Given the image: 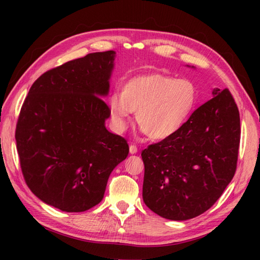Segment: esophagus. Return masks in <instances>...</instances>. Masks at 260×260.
Returning a JSON list of instances; mask_svg holds the SVG:
<instances>
[{
	"instance_id": "esophagus-1",
	"label": "esophagus",
	"mask_w": 260,
	"mask_h": 260,
	"mask_svg": "<svg viewBox=\"0 0 260 260\" xmlns=\"http://www.w3.org/2000/svg\"><path fill=\"white\" fill-rule=\"evenodd\" d=\"M129 152L132 153V155H134V153L138 152V147H136L135 144H131V146H129Z\"/></svg>"
}]
</instances>
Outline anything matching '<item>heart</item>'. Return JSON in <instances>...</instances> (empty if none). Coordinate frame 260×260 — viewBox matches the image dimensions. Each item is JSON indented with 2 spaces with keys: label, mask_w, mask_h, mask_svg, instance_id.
<instances>
[{
  "label": "heart",
  "mask_w": 260,
  "mask_h": 260,
  "mask_svg": "<svg viewBox=\"0 0 260 260\" xmlns=\"http://www.w3.org/2000/svg\"><path fill=\"white\" fill-rule=\"evenodd\" d=\"M199 101V88L189 79L164 73H148L129 79L120 96L109 99V112L114 128L126 129L132 112L144 134L153 140L174 135L188 120Z\"/></svg>",
  "instance_id": "heart-1"
}]
</instances>
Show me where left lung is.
<instances>
[{"label": "left lung", "instance_id": "left-lung-1", "mask_svg": "<svg viewBox=\"0 0 260 260\" xmlns=\"http://www.w3.org/2000/svg\"><path fill=\"white\" fill-rule=\"evenodd\" d=\"M212 94L177 133L141 153L143 201L165 219L187 220L204 213L236 172L239 108L227 88H214Z\"/></svg>", "mask_w": 260, "mask_h": 260}]
</instances>
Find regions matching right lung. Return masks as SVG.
Instances as JSON below:
<instances>
[{
	"instance_id": "right-lung-1",
	"label": "right lung",
	"mask_w": 260,
	"mask_h": 260,
	"mask_svg": "<svg viewBox=\"0 0 260 260\" xmlns=\"http://www.w3.org/2000/svg\"><path fill=\"white\" fill-rule=\"evenodd\" d=\"M116 52H91L39 77L26 96L16 142L26 184L42 202L82 212L102 201L110 174L128 155L127 141L105 128L102 99Z\"/></svg>"
}]
</instances>
